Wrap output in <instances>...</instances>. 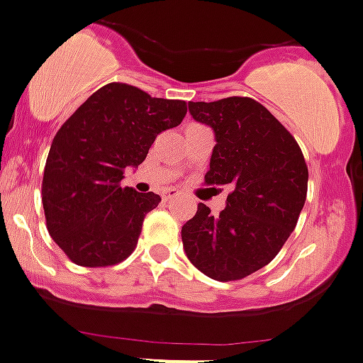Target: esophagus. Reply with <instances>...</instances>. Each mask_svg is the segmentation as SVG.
I'll return each mask as SVG.
<instances>
[{
	"label": "esophagus",
	"instance_id": "obj_1",
	"mask_svg": "<svg viewBox=\"0 0 363 363\" xmlns=\"http://www.w3.org/2000/svg\"><path fill=\"white\" fill-rule=\"evenodd\" d=\"M178 196H180V194H178L177 190H174V189H169V190H166V192L162 194L164 201H174V199H177Z\"/></svg>",
	"mask_w": 363,
	"mask_h": 363
}]
</instances>
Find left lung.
<instances>
[{
	"label": "left lung",
	"instance_id": "obj_1",
	"mask_svg": "<svg viewBox=\"0 0 363 363\" xmlns=\"http://www.w3.org/2000/svg\"><path fill=\"white\" fill-rule=\"evenodd\" d=\"M192 118L215 132L204 185H228L225 208L206 204L182 228L190 263L220 282L240 281L270 263L298 222L308 169L298 143L264 106L249 96L189 102Z\"/></svg>",
	"mask_w": 363,
	"mask_h": 363
}]
</instances>
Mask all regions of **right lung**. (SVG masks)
<instances>
[{
	"label": "right lung",
	"instance_id": "right-lung-1",
	"mask_svg": "<svg viewBox=\"0 0 363 363\" xmlns=\"http://www.w3.org/2000/svg\"><path fill=\"white\" fill-rule=\"evenodd\" d=\"M186 102L125 82L96 89L56 132L42 180L48 231L72 263L113 267L134 252L160 196L121 186L160 132L182 123Z\"/></svg>",
	"mask_w": 363,
	"mask_h": 363
}]
</instances>
